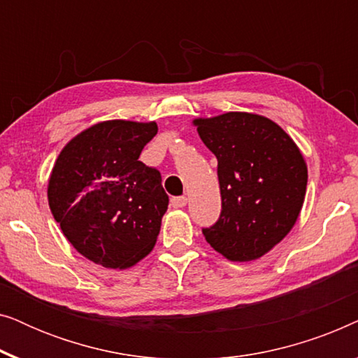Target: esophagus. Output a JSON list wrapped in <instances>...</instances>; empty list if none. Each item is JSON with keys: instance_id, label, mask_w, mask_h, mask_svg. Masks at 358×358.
Wrapping results in <instances>:
<instances>
[{"instance_id": "34e87169", "label": "esophagus", "mask_w": 358, "mask_h": 358, "mask_svg": "<svg viewBox=\"0 0 358 358\" xmlns=\"http://www.w3.org/2000/svg\"><path fill=\"white\" fill-rule=\"evenodd\" d=\"M171 205H173V208H184L187 205V197H173Z\"/></svg>"}]
</instances>
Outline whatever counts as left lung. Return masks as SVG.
<instances>
[{"instance_id": "8db88e82", "label": "left lung", "mask_w": 358, "mask_h": 358, "mask_svg": "<svg viewBox=\"0 0 358 358\" xmlns=\"http://www.w3.org/2000/svg\"><path fill=\"white\" fill-rule=\"evenodd\" d=\"M218 159L222 215L203 236L231 262H249L277 246L300 217L308 168L280 125L251 112L192 120Z\"/></svg>"}]
</instances>
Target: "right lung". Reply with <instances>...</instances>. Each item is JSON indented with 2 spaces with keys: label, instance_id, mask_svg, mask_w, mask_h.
Returning <instances> with one entry per match:
<instances>
[{
  "label": "right lung",
  "instance_id": "1",
  "mask_svg": "<svg viewBox=\"0 0 358 358\" xmlns=\"http://www.w3.org/2000/svg\"><path fill=\"white\" fill-rule=\"evenodd\" d=\"M156 122L104 120L63 146L47 197L62 233L81 256L130 268L153 251L169 199L159 171L138 161Z\"/></svg>",
  "mask_w": 358,
  "mask_h": 358
}]
</instances>
